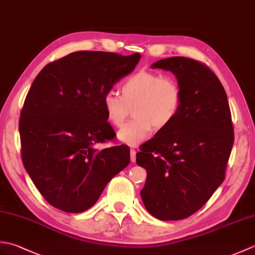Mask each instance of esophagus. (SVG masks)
<instances>
[{
    "label": "esophagus",
    "instance_id": "esophagus-1",
    "mask_svg": "<svg viewBox=\"0 0 255 255\" xmlns=\"http://www.w3.org/2000/svg\"><path fill=\"white\" fill-rule=\"evenodd\" d=\"M136 150L134 149H130V159H131V162H136Z\"/></svg>",
    "mask_w": 255,
    "mask_h": 255
}]
</instances>
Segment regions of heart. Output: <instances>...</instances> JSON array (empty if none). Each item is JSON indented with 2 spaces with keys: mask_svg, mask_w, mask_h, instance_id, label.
Instances as JSON below:
<instances>
[{
  "mask_svg": "<svg viewBox=\"0 0 255 255\" xmlns=\"http://www.w3.org/2000/svg\"><path fill=\"white\" fill-rule=\"evenodd\" d=\"M122 95L108 91L102 107L113 126L121 127L133 106L131 122L123 126L117 137L122 142L136 145L147 139L153 128L162 129L174 121L182 105V91L177 81L149 70L129 75L121 84Z\"/></svg>",
  "mask_w": 255,
  "mask_h": 255,
  "instance_id": "obj_1",
  "label": "heart"
}]
</instances>
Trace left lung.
I'll return each instance as SVG.
<instances>
[{
	"label": "left lung",
	"instance_id": "8db88e82",
	"mask_svg": "<svg viewBox=\"0 0 255 255\" xmlns=\"http://www.w3.org/2000/svg\"><path fill=\"white\" fill-rule=\"evenodd\" d=\"M152 69L175 75L182 105L136 154L147 170L140 192L149 213L161 220H181L196 213L224 182L234 144L226 91L205 64L184 57L162 59Z\"/></svg>",
	"mask_w": 255,
	"mask_h": 255
}]
</instances>
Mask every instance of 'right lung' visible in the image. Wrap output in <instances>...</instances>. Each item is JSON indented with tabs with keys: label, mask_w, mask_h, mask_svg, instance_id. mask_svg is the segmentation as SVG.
I'll use <instances>...</instances> for the list:
<instances>
[{
	"label": "right lung",
	"mask_w": 255,
	"mask_h": 255,
	"mask_svg": "<svg viewBox=\"0 0 255 255\" xmlns=\"http://www.w3.org/2000/svg\"><path fill=\"white\" fill-rule=\"evenodd\" d=\"M141 55L77 51L38 73L19 118L21 159L38 191L66 213L88 210L130 162L127 145L97 149L115 137L102 99L133 71Z\"/></svg>",
	"instance_id": "1"
}]
</instances>
